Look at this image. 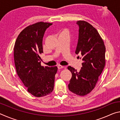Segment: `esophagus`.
<instances>
[{
	"instance_id": "1",
	"label": "esophagus",
	"mask_w": 120,
	"mask_h": 120,
	"mask_svg": "<svg viewBox=\"0 0 120 120\" xmlns=\"http://www.w3.org/2000/svg\"><path fill=\"white\" fill-rule=\"evenodd\" d=\"M64 68V66H61V65H58V68L59 69H62Z\"/></svg>"
}]
</instances>
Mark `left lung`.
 <instances>
[{
  "label": "left lung",
  "mask_w": 120,
  "mask_h": 120,
  "mask_svg": "<svg viewBox=\"0 0 120 120\" xmlns=\"http://www.w3.org/2000/svg\"><path fill=\"white\" fill-rule=\"evenodd\" d=\"M79 38L76 53L82 56V67L79 71L70 66L72 74L68 88L79 96H85L94 89L105 65L104 41L95 27L85 21H78Z\"/></svg>",
  "instance_id": "left-lung-1"
}]
</instances>
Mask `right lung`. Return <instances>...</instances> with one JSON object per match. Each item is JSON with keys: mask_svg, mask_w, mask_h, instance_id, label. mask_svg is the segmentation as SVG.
Segmentation results:
<instances>
[{"mask_svg": "<svg viewBox=\"0 0 120 120\" xmlns=\"http://www.w3.org/2000/svg\"><path fill=\"white\" fill-rule=\"evenodd\" d=\"M52 23L40 22L22 31L14 48L15 68L28 93L40 97L51 93L54 88L57 67L42 66L40 55L43 52L42 40L46 28Z\"/></svg>", "mask_w": 120, "mask_h": 120, "instance_id": "1", "label": "right lung"}]
</instances>
